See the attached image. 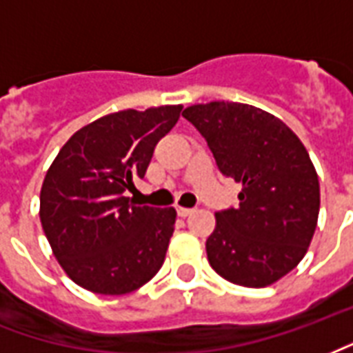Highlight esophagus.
I'll list each match as a JSON object with an SVG mask.
<instances>
[{"instance_id":"1","label":"esophagus","mask_w":353,"mask_h":353,"mask_svg":"<svg viewBox=\"0 0 353 353\" xmlns=\"http://www.w3.org/2000/svg\"><path fill=\"white\" fill-rule=\"evenodd\" d=\"M176 210H177V215H179V216H189L190 213L194 211L192 208H183V205H177Z\"/></svg>"}]
</instances>
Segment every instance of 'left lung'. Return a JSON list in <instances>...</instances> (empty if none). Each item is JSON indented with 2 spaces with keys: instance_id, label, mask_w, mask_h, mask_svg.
Segmentation results:
<instances>
[{
  "instance_id": "1",
  "label": "left lung",
  "mask_w": 353,
  "mask_h": 353,
  "mask_svg": "<svg viewBox=\"0 0 353 353\" xmlns=\"http://www.w3.org/2000/svg\"><path fill=\"white\" fill-rule=\"evenodd\" d=\"M183 117L241 183L236 210L215 213L205 241L211 268L247 288L275 284L301 262L314 236L320 183L301 140L270 112L243 103L192 104Z\"/></svg>"
}]
</instances>
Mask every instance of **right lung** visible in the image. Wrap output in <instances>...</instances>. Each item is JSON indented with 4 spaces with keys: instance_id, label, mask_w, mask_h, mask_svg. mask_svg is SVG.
<instances>
[{
    "instance_id": "right-lung-1",
    "label": "right lung",
    "mask_w": 353,
    "mask_h": 353,
    "mask_svg": "<svg viewBox=\"0 0 353 353\" xmlns=\"http://www.w3.org/2000/svg\"><path fill=\"white\" fill-rule=\"evenodd\" d=\"M181 104L121 110L77 130L41 187V224L72 283L123 296L161 270L176 210L134 205L125 190L150 166L157 142L177 123Z\"/></svg>"
}]
</instances>
